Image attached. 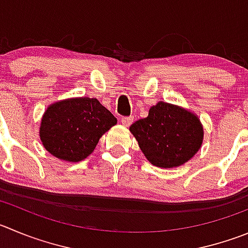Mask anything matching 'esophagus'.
I'll return each instance as SVG.
<instances>
[{
  "label": "esophagus",
  "instance_id": "34e87169",
  "mask_svg": "<svg viewBox=\"0 0 248 248\" xmlns=\"http://www.w3.org/2000/svg\"><path fill=\"white\" fill-rule=\"evenodd\" d=\"M133 116H124V117H122L121 119V122H122V124H124V126H126V127H128V126H131L132 124V122H133Z\"/></svg>",
  "mask_w": 248,
  "mask_h": 248
}]
</instances>
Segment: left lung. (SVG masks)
I'll return each instance as SVG.
<instances>
[{
    "label": "left lung",
    "instance_id": "left-lung-1",
    "mask_svg": "<svg viewBox=\"0 0 248 248\" xmlns=\"http://www.w3.org/2000/svg\"><path fill=\"white\" fill-rule=\"evenodd\" d=\"M145 158L159 168H176L200 150L203 127L197 116L172 104L159 101L148 117L129 127Z\"/></svg>",
    "mask_w": 248,
    "mask_h": 248
}]
</instances>
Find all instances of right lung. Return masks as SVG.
Segmentation results:
<instances>
[{"label":"right lung","instance_id":"obj_1","mask_svg":"<svg viewBox=\"0 0 248 248\" xmlns=\"http://www.w3.org/2000/svg\"><path fill=\"white\" fill-rule=\"evenodd\" d=\"M117 120L94 98H75L47 108L40 126V140L48 153L61 160H83L95 149Z\"/></svg>","mask_w":248,"mask_h":248}]
</instances>
